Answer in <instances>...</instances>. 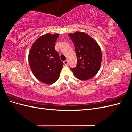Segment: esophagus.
Wrapping results in <instances>:
<instances>
[{
    "mask_svg": "<svg viewBox=\"0 0 132 132\" xmlns=\"http://www.w3.org/2000/svg\"><path fill=\"white\" fill-rule=\"evenodd\" d=\"M63 63H64V65H67L68 64V61L67 60H65V61H64Z\"/></svg>",
    "mask_w": 132,
    "mask_h": 132,
    "instance_id": "1",
    "label": "esophagus"
}]
</instances>
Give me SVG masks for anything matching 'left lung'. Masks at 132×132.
Masks as SVG:
<instances>
[{"instance_id": "8db88e82", "label": "left lung", "mask_w": 132, "mask_h": 132, "mask_svg": "<svg viewBox=\"0 0 132 132\" xmlns=\"http://www.w3.org/2000/svg\"><path fill=\"white\" fill-rule=\"evenodd\" d=\"M77 57V65L70 69L76 78L87 80L96 74L100 68L102 53L97 43L89 35L77 32L69 34Z\"/></svg>"}]
</instances>
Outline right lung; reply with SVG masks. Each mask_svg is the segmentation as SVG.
<instances>
[{
	"label": "right lung",
	"mask_w": 132,
	"mask_h": 132,
	"mask_svg": "<svg viewBox=\"0 0 132 132\" xmlns=\"http://www.w3.org/2000/svg\"><path fill=\"white\" fill-rule=\"evenodd\" d=\"M58 36V34L41 36L34 43L29 54V64L35 77L48 84L58 79L63 65L54 48Z\"/></svg>",
	"instance_id": "add662e5"
}]
</instances>
